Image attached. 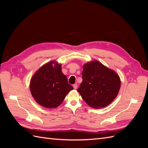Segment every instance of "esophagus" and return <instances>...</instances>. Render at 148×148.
<instances>
[{
  "instance_id": "obj_1",
  "label": "esophagus",
  "mask_w": 148,
  "mask_h": 148,
  "mask_svg": "<svg viewBox=\"0 0 148 148\" xmlns=\"http://www.w3.org/2000/svg\"><path fill=\"white\" fill-rule=\"evenodd\" d=\"M73 88H74V89H77V88H78V86H77V84H74L73 85Z\"/></svg>"
}]
</instances>
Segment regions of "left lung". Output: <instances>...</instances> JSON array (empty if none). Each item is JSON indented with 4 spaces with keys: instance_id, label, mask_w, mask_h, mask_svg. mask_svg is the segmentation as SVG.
I'll return each mask as SVG.
<instances>
[{
    "instance_id": "obj_1",
    "label": "left lung",
    "mask_w": 148,
    "mask_h": 148,
    "mask_svg": "<svg viewBox=\"0 0 148 148\" xmlns=\"http://www.w3.org/2000/svg\"><path fill=\"white\" fill-rule=\"evenodd\" d=\"M82 78L77 91L92 108L106 107L118 95L120 88L119 75L99 62L95 60L84 64Z\"/></svg>"
}]
</instances>
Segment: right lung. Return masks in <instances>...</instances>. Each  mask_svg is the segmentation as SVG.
<instances>
[{
	"label": "right lung",
	"mask_w": 148,
	"mask_h": 148,
	"mask_svg": "<svg viewBox=\"0 0 148 148\" xmlns=\"http://www.w3.org/2000/svg\"><path fill=\"white\" fill-rule=\"evenodd\" d=\"M73 89L62 72L61 65L53 61L41 67L30 82V91L35 101L46 108H56L60 106Z\"/></svg>",
	"instance_id": "right-lung-1"
}]
</instances>
